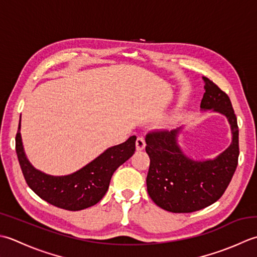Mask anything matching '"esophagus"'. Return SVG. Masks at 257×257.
Listing matches in <instances>:
<instances>
[{"label": "esophagus", "instance_id": "obj_1", "mask_svg": "<svg viewBox=\"0 0 257 257\" xmlns=\"http://www.w3.org/2000/svg\"><path fill=\"white\" fill-rule=\"evenodd\" d=\"M145 148V140L143 136H139L138 139H136V150L138 151H142Z\"/></svg>", "mask_w": 257, "mask_h": 257}]
</instances>
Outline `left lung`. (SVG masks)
<instances>
[{
	"label": "left lung",
	"instance_id": "1",
	"mask_svg": "<svg viewBox=\"0 0 257 257\" xmlns=\"http://www.w3.org/2000/svg\"><path fill=\"white\" fill-rule=\"evenodd\" d=\"M201 109L224 115L232 142L216 158L193 160L183 152L177 138L183 127L146 135L145 151L151 163L146 177L148 193L156 205L172 213H191L212 205L226 190L236 170L239 154L238 126L231 99L203 76Z\"/></svg>",
	"mask_w": 257,
	"mask_h": 257
}]
</instances>
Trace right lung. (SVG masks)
Segmentation results:
<instances>
[{"mask_svg":"<svg viewBox=\"0 0 257 257\" xmlns=\"http://www.w3.org/2000/svg\"><path fill=\"white\" fill-rule=\"evenodd\" d=\"M21 118L15 149L21 170L31 190L42 200L67 211H81L95 205L108 190L113 173L135 152L136 136L112 146L82 169L69 175L54 176L36 170L25 155L21 138Z\"/></svg>","mask_w":257,"mask_h":257,"instance_id":"obj_1","label":"right lung"}]
</instances>
